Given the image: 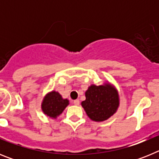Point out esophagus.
Listing matches in <instances>:
<instances>
[{"label":"esophagus","instance_id":"obj_1","mask_svg":"<svg viewBox=\"0 0 159 159\" xmlns=\"http://www.w3.org/2000/svg\"><path fill=\"white\" fill-rule=\"evenodd\" d=\"M74 104L76 105V106H78V105H80V100L79 99H75V100H74Z\"/></svg>","mask_w":159,"mask_h":159}]
</instances>
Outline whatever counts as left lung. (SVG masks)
Instances as JSON below:
<instances>
[{
  "label": "left lung",
  "instance_id": "8db88e82",
  "mask_svg": "<svg viewBox=\"0 0 159 159\" xmlns=\"http://www.w3.org/2000/svg\"><path fill=\"white\" fill-rule=\"evenodd\" d=\"M86 99L82 102L87 115L96 122H102L113 116L119 104V95L110 84L92 85L85 93Z\"/></svg>",
  "mask_w": 159,
  "mask_h": 159
}]
</instances>
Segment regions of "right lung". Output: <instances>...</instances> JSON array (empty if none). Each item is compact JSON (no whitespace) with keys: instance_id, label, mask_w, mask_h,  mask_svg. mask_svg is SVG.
Here are the masks:
<instances>
[{"instance_id":"add662e5","label":"right lung","mask_w":159,"mask_h":159,"mask_svg":"<svg viewBox=\"0 0 159 159\" xmlns=\"http://www.w3.org/2000/svg\"><path fill=\"white\" fill-rule=\"evenodd\" d=\"M69 102L67 99H64L57 92L48 94L42 102V110L43 113L52 118H57L64 111Z\"/></svg>"}]
</instances>
